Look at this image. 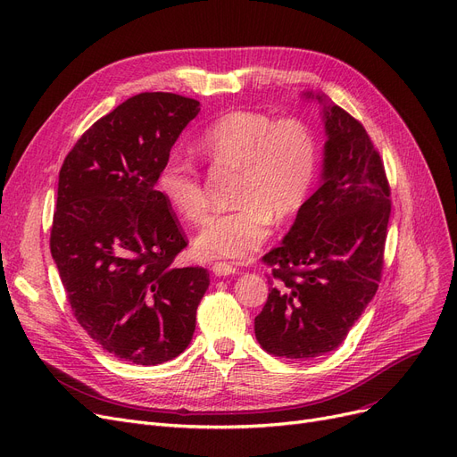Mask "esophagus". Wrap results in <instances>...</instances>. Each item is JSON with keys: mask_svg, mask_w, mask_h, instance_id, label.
<instances>
[{"mask_svg": "<svg viewBox=\"0 0 457 457\" xmlns=\"http://www.w3.org/2000/svg\"><path fill=\"white\" fill-rule=\"evenodd\" d=\"M237 267L233 263H226V262H218L212 265V274L214 276H229L235 274Z\"/></svg>", "mask_w": 457, "mask_h": 457, "instance_id": "obj_1", "label": "esophagus"}]
</instances>
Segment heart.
I'll return each mask as SVG.
<instances>
[{
    "label": "heart",
    "instance_id": "heart-1",
    "mask_svg": "<svg viewBox=\"0 0 457 457\" xmlns=\"http://www.w3.org/2000/svg\"><path fill=\"white\" fill-rule=\"evenodd\" d=\"M195 149L214 166L239 170L235 211L214 214L197 231L194 252L202 260H246L270 233L299 211L313 187L320 144L312 127L296 117L276 119L237 110L216 119ZM158 192L187 222H200L209 200L197 168L171 154L158 173Z\"/></svg>",
    "mask_w": 457,
    "mask_h": 457
}]
</instances>
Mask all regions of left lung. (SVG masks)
Returning a JSON list of instances; mask_svg holds the SVG:
<instances>
[{
    "label": "left lung",
    "mask_w": 457,
    "mask_h": 457,
    "mask_svg": "<svg viewBox=\"0 0 457 457\" xmlns=\"http://www.w3.org/2000/svg\"><path fill=\"white\" fill-rule=\"evenodd\" d=\"M321 187L296 212L284 245L263 255L269 296L253 320L260 345L289 361L338 349L379 287L390 218L383 158L361 121L323 95Z\"/></svg>",
    "instance_id": "left-lung-1"
}]
</instances>
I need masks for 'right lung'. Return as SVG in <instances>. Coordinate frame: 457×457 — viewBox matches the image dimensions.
Instances as JSON below:
<instances>
[{"label":"right lung","mask_w":457,"mask_h":457,"mask_svg":"<svg viewBox=\"0 0 457 457\" xmlns=\"http://www.w3.org/2000/svg\"><path fill=\"white\" fill-rule=\"evenodd\" d=\"M200 103L140 93L98 119L59 170L50 250L76 321L119 361L179 356L209 287L204 267L173 269L188 241L156 190Z\"/></svg>","instance_id":"right-lung-1"}]
</instances>
